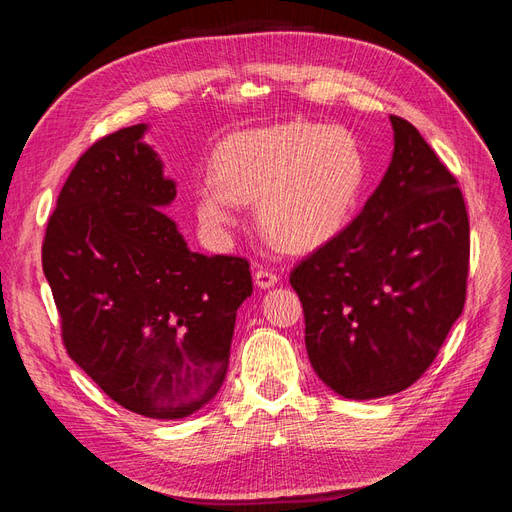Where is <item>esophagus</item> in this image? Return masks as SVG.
Returning <instances> with one entry per match:
<instances>
[{"mask_svg":"<svg viewBox=\"0 0 512 512\" xmlns=\"http://www.w3.org/2000/svg\"><path fill=\"white\" fill-rule=\"evenodd\" d=\"M277 280H280V277H277V273L271 269H258L254 273V282L258 288H271L277 284Z\"/></svg>","mask_w":512,"mask_h":512,"instance_id":"obj_1","label":"esophagus"}]
</instances>
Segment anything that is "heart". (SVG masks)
Instances as JSON below:
<instances>
[{
    "instance_id": "b5f03b06",
    "label": "heart",
    "mask_w": 512,
    "mask_h": 512,
    "mask_svg": "<svg viewBox=\"0 0 512 512\" xmlns=\"http://www.w3.org/2000/svg\"><path fill=\"white\" fill-rule=\"evenodd\" d=\"M367 177L363 149L339 126L286 121L228 136L215 149L213 177L196 183L198 220L224 232L239 203L290 252L329 243L352 220Z\"/></svg>"
}]
</instances>
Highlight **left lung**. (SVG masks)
<instances>
[{
	"label": "left lung",
	"instance_id": "obj_1",
	"mask_svg": "<svg viewBox=\"0 0 512 512\" xmlns=\"http://www.w3.org/2000/svg\"><path fill=\"white\" fill-rule=\"evenodd\" d=\"M363 211L290 271L320 380L348 399L408 389L463 312L470 220L455 175L410 121Z\"/></svg>",
	"mask_w": 512,
	"mask_h": 512
}]
</instances>
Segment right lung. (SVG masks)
<instances>
[{
  "label": "right lung",
  "instance_id": "add662e5",
  "mask_svg": "<svg viewBox=\"0 0 512 512\" xmlns=\"http://www.w3.org/2000/svg\"><path fill=\"white\" fill-rule=\"evenodd\" d=\"M117 130L72 168L46 224L42 269L70 359L119 406L181 418L224 384L250 260L190 252L160 209L175 183L141 143Z\"/></svg>",
  "mask_w": 512,
  "mask_h": 512
}]
</instances>
